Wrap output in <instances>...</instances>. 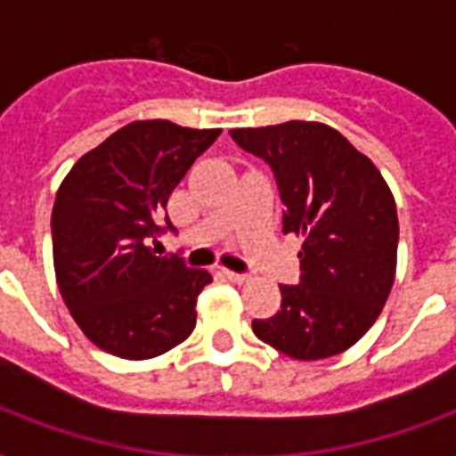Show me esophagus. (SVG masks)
Masks as SVG:
<instances>
[{
	"instance_id": "1",
	"label": "esophagus",
	"mask_w": 456,
	"mask_h": 456,
	"mask_svg": "<svg viewBox=\"0 0 456 456\" xmlns=\"http://www.w3.org/2000/svg\"><path fill=\"white\" fill-rule=\"evenodd\" d=\"M220 274L224 279H229V281H234V284H246V281H248V277H246V274H239V272L224 270V267L220 270Z\"/></svg>"
}]
</instances>
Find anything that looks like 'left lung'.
<instances>
[{
  "mask_svg": "<svg viewBox=\"0 0 456 456\" xmlns=\"http://www.w3.org/2000/svg\"><path fill=\"white\" fill-rule=\"evenodd\" d=\"M263 158L284 200V234L303 236L300 281L281 310L253 319V333L293 360H324L371 329L395 281L397 208L381 172L324 123L229 132Z\"/></svg>",
  "mask_w": 456,
  "mask_h": 456,
  "instance_id": "obj_1",
  "label": "left lung"
}]
</instances>
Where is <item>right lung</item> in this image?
<instances>
[{
    "label": "right lung",
    "mask_w": 456,
    "mask_h": 456,
    "mask_svg": "<svg viewBox=\"0 0 456 456\" xmlns=\"http://www.w3.org/2000/svg\"><path fill=\"white\" fill-rule=\"evenodd\" d=\"M220 130L137 120L73 165L52 213L56 284L96 347L151 360L189 338L196 298L213 277L160 257L151 239L172 229V189Z\"/></svg>",
    "instance_id": "1"
}]
</instances>
